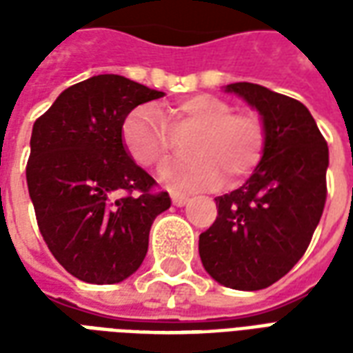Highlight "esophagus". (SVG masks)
I'll return each mask as SVG.
<instances>
[{
	"label": "esophagus",
	"mask_w": 353,
	"mask_h": 353,
	"mask_svg": "<svg viewBox=\"0 0 353 353\" xmlns=\"http://www.w3.org/2000/svg\"><path fill=\"white\" fill-rule=\"evenodd\" d=\"M172 202H174V206L181 208L189 202V196H185V194H172Z\"/></svg>",
	"instance_id": "1"
}]
</instances>
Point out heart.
I'll return each mask as SVG.
<instances>
[{
    "label": "heart",
    "instance_id": "heart-1",
    "mask_svg": "<svg viewBox=\"0 0 353 353\" xmlns=\"http://www.w3.org/2000/svg\"><path fill=\"white\" fill-rule=\"evenodd\" d=\"M187 135L185 151L191 157L161 170V181L170 189H206L223 177L225 185H236L257 168L265 151L259 117L232 111L229 101L210 94L189 96L162 111L139 105L121 128L124 149L143 168L164 164L176 145L174 138Z\"/></svg>",
    "mask_w": 353,
    "mask_h": 353
}]
</instances>
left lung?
Returning a JSON list of instances; mask_svg holds the SVG:
<instances>
[{
  "mask_svg": "<svg viewBox=\"0 0 353 353\" xmlns=\"http://www.w3.org/2000/svg\"><path fill=\"white\" fill-rule=\"evenodd\" d=\"M225 92L259 111L265 151L240 189L215 199L217 219L200 234L199 253L221 285L257 291L285 276L310 244L325 206L329 149L299 100L253 83Z\"/></svg>",
  "mask_w": 353,
  "mask_h": 353,
  "instance_id": "obj_1",
  "label": "left lung"
}]
</instances>
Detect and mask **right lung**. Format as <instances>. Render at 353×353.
Returning a JSON list of instances; mask_svg holds the SVG:
<instances>
[{
	"instance_id": "1",
	"label": "right lung",
	"mask_w": 353,
	"mask_h": 353,
	"mask_svg": "<svg viewBox=\"0 0 353 353\" xmlns=\"http://www.w3.org/2000/svg\"><path fill=\"white\" fill-rule=\"evenodd\" d=\"M164 92L103 73L65 88L34 124L26 181L45 244L87 283H119L147 255L154 217L172 204L124 149L132 109Z\"/></svg>"
}]
</instances>
